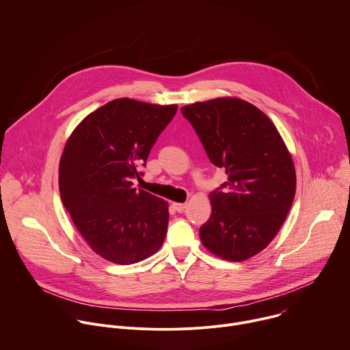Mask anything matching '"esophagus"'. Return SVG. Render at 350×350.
Segmentation results:
<instances>
[{"instance_id":"esophagus-1","label":"esophagus","mask_w":350,"mask_h":350,"mask_svg":"<svg viewBox=\"0 0 350 350\" xmlns=\"http://www.w3.org/2000/svg\"><path fill=\"white\" fill-rule=\"evenodd\" d=\"M172 206L178 211V212H183L185 209H186V206H187V204H180V202H174L172 204Z\"/></svg>"}]
</instances>
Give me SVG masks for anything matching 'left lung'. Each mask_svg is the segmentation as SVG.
<instances>
[{"label": "left lung", "instance_id": "left-lung-1", "mask_svg": "<svg viewBox=\"0 0 350 350\" xmlns=\"http://www.w3.org/2000/svg\"><path fill=\"white\" fill-rule=\"evenodd\" d=\"M211 163L227 180L211 191L212 213L200 227L213 254L243 261L278 234L294 200L295 171L272 122L238 98H216L180 108Z\"/></svg>", "mask_w": 350, "mask_h": 350}]
</instances>
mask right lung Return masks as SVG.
Here are the masks:
<instances>
[{
  "label": "right lung",
  "instance_id": "right-lung-1",
  "mask_svg": "<svg viewBox=\"0 0 350 350\" xmlns=\"http://www.w3.org/2000/svg\"><path fill=\"white\" fill-rule=\"evenodd\" d=\"M176 105L130 98L98 108L70 137L59 170L62 201L90 247L116 264L157 252L168 227L164 200L135 189L150 149L174 119Z\"/></svg>",
  "mask_w": 350,
  "mask_h": 350
}]
</instances>
